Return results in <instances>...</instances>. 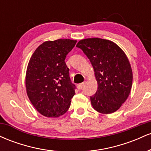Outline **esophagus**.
<instances>
[{
	"instance_id": "esophagus-1",
	"label": "esophagus",
	"mask_w": 151,
	"mask_h": 151,
	"mask_svg": "<svg viewBox=\"0 0 151 151\" xmlns=\"http://www.w3.org/2000/svg\"><path fill=\"white\" fill-rule=\"evenodd\" d=\"M84 82L81 83V84H79V85H78V87H79V89H82L83 88H84Z\"/></svg>"
}]
</instances>
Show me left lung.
Here are the masks:
<instances>
[{
	"label": "left lung",
	"mask_w": 151,
	"mask_h": 151,
	"mask_svg": "<svg viewBox=\"0 0 151 151\" xmlns=\"http://www.w3.org/2000/svg\"><path fill=\"white\" fill-rule=\"evenodd\" d=\"M77 47L89 60L97 81V91L90 96L91 105L99 113H114L127 99L132 86L127 57L116 44L101 38L81 40Z\"/></svg>",
	"instance_id": "obj_1"
}]
</instances>
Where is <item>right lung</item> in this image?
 I'll use <instances>...</instances> for the list:
<instances>
[{
	"instance_id": "right-lung-1",
	"label": "right lung",
	"mask_w": 151,
	"mask_h": 151,
	"mask_svg": "<svg viewBox=\"0 0 151 151\" xmlns=\"http://www.w3.org/2000/svg\"><path fill=\"white\" fill-rule=\"evenodd\" d=\"M77 41H47L32 54L27 68L25 85L29 99L39 113L58 117L66 113L75 94L65 58Z\"/></svg>"
}]
</instances>
